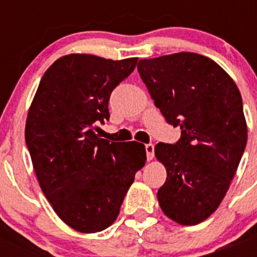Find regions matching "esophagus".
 <instances>
[{"mask_svg":"<svg viewBox=\"0 0 257 257\" xmlns=\"http://www.w3.org/2000/svg\"><path fill=\"white\" fill-rule=\"evenodd\" d=\"M145 152H147V160L152 161L154 157V145L152 143L145 144Z\"/></svg>","mask_w":257,"mask_h":257,"instance_id":"obj_1","label":"esophagus"}]
</instances>
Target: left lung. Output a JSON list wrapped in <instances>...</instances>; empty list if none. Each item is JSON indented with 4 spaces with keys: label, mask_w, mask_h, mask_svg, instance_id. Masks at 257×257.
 <instances>
[{
    "label": "left lung",
    "mask_w": 257,
    "mask_h": 257,
    "mask_svg": "<svg viewBox=\"0 0 257 257\" xmlns=\"http://www.w3.org/2000/svg\"><path fill=\"white\" fill-rule=\"evenodd\" d=\"M138 72L166 122L181 130L178 142L154 148L167 171L160 206L174 221L196 225L219 207L243 156L240 92L219 64L194 52L142 59Z\"/></svg>",
    "instance_id": "left-lung-1"
}]
</instances>
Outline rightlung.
Here are the masks:
<instances>
[{
    "mask_svg": "<svg viewBox=\"0 0 257 257\" xmlns=\"http://www.w3.org/2000/svg\"><path fill=\"white\" fill-rule=\"evenodd\" d=\"M138 58L63 56L45 72L29 108L26 144L41 189L70 228L96 233L117 219L135 174L145 165L140 143L100 139L109 97Z\"/></svg>",
    "mask_w": 257,
    "mask_h": 257,
    "instance_id": "right-lung-1",
    "label": "right lung"
}]
</instances>
